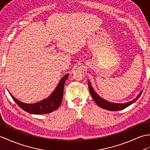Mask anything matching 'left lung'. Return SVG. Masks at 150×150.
Returning <instances> with one entry per match:
<instances>
[{
  "instance_id": "left-lung-1",
  "label": "left lung",
  "mask_w": 150,
  "mask_h": 150,
  "mask_svg": "<svg viewBox=\"0 0 150 150\" xmlns=\"http://www.w3.org/2000/svg\"><path fill=\"white\" fill-rule=\"evenodd\" d=\"M88 86H89V92L91 93L93 100H95V102L97 105H98L99 107H100L101 108H102V109H104L107 110H110V111L121 110L125 109L126 107L130 105L131 104L134 103L135 101H136L139 97H140V96L141 95V94L142 93V91H141V93H139L138 96L136 97V98L133 100L132 101H130L129 102H127L125 103H116L109 102H108V101L105 100L104 99L101 98V97H100L96 93V92H95V91L93 90L89 81H88Z\"/></svg>"
}]
</instances>
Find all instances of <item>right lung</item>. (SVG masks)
Returning a JSON list of instances; mask_svg holds the SVG:
<instances>
[{
	"mask_svg": "<svg viewBox=\"0 0 150 150\" xmlns=\"http://www.w3.org/2000/svg\"><path fill=\"white\" fill-rule=\"evenodd\" d=\"M68 76V74H67L63 78H62L53 93L48 98L39 103L34 104L24 103L16 100L15 97L11 95V93H10V95L11 96L12 98L16 103L17 105L21 109H22L23 110L26 111L27 112L33 114L50 113L57 109L61 105L62 100V96H63L64 83Z\"/></svg>",
	"mask_w": 150,
	"mask_h": 150,
	"instance_id": "right-lung-1",
	"label": "right lung"
}]
</instances>
